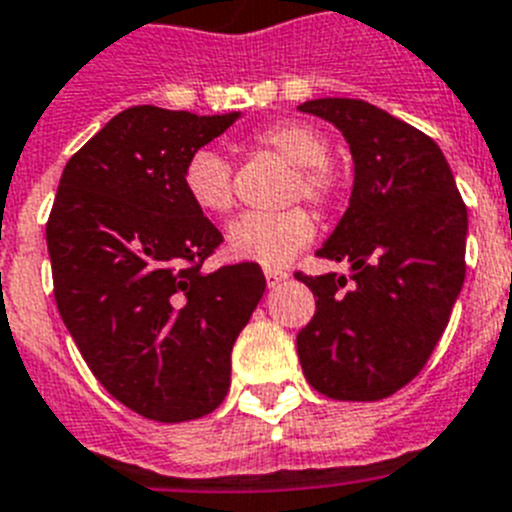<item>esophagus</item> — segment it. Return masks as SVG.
I'll use <instances>...</instances> for the list:
<instances>
[{
  "label": "esophagus",
  "mask_w": 512,
  "mask_h": 512,
  "mask_svg": "<svg viewBox=\"0 0 512 512\" xmlns=\"http://www.w3.org/2000/svg\"><path fill=\"white\" fill-rule=\"evenodd\" d=\"M264 274H266V284H269V287H277V284H282L284 279L289 277L287 271H282V269H274V266H266V269H264Z\"/></svg>",
  "instance_id": "esophagus-1"
}]
</instances>
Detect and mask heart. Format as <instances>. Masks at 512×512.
<instances>
[{
    "mask_svg": "<svg viewBox=\"0 0 512 512\" xmlns=\"http://www.w3.org/2000/svg\"><path fill=\"white\" fill-rule=\"evenodd\" d=\"M251 143L295 166L284 189V202L305 200L320 212L336 207L341 179L328 164V140L312 125L300 120L271 122L253 133ZM182 189L187 200L205 215H228L235 205L233 169L228 158L210 146L189 153L182 169ZM312 235L315 220L300 205L279 212H248L228 228V251L235 259L282 266L312 241Z\"/></svg>",
    "mask_w": 512,
    "mask_h": 512,
    "instance_id": "b5f03b06",
    "label": "heart"
}]
</instances>
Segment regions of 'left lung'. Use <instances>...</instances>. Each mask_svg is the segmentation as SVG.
Returning <instances> with one entry per match:
<instances>
[{
	"label": "left lung",
	"mask_w": 512,
	"mask_h": 512,
	"mask_svg": "<svg viewBox=\"0 0 512 512\" xmlns=\"http://www.w3.org/2000/svg\"><path fill=\"white\" fill-rule=\"evenodd\" d=\"M297 110L333 122L354 156L348 210L318 251L348 261L351 279L297 271L318 297L297 356L320 395L382 400L418 377L449 325L467 274V205L441 148L408 122L346 97Z\"/></svg>",
	"instance_id": "left-lung-1"
}]
</instances>
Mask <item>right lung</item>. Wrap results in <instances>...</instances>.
I'll return each mask as SVG.
<instances>
[{"instance_id": "right-lung-1", "label": "right lung", "mask_w": 512, "mask_h": 512, "mask_svg": "<svg viewBox=\"0 0 512 512\" xmlns=\"http://www.w3.org/2000/svg\"><path fill=\"white\" fill-rule=\"evenodd\" d=\"M238 117L130 107L61 174L45 225L58 312L99 384L143 418L184 423L225 400L266 289L251 261L202 269L223 235L182 189L189 153Z\"/></svg>"}]
</instances>
